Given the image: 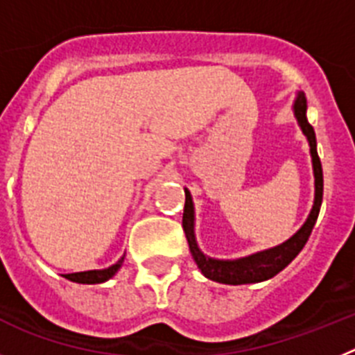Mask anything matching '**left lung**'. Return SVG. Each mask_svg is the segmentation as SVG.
I'll return each mask as SVG.
<instances>
[{
  "instance_id": "left-lung-1",
  "label": "left lung",
  "mask_w": 355,
  "mask_h": 355,
  "mask_svg": "<svg viewBox=\"0 0 355 355\" xmlns=\"http://www.w3.org/2000/svg\"><path fill=\"white\" fill-rule=\"evenodd\" d=\"M293 114L297 118L298 126H300L302 134L307 137L309 143L311 160H313V175H314V202L307 220L304 221L300 229L293 234L289 239L280 243L277 246H271L268 250L255 252V254L245 255L239 259H214L203 254L200 250L198 241L195 236V203L191 196L189 189L184 187L186 193V205H184V218H182V227L186 232L187 243H189V250L193 259H195L196 266L200 268L203 275L207 279L220 282V284H254V282H263V280L275 277L279 271L284 270L293 259L300 254L304 245L307 243L313 230L314 223L318 220V212L322 207L323 198V171L322 162H320L318 152H316V135L314 128L307 121V101L304 92H297L295 101H293Z\"/></svg>"
}]
</instances>
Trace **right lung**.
Wrapping results in <instances>:
<instances>
[{"mask_svg":"<svg viewBox=\"0 0 355 355\" xmlns=\"http://www.w3.org/2000/svg\"><path fill=\"white\" fill-rule=\"evenodd\" d=\"M123 261H125V255L119 259L118 263L112 264V266L103 268V270H89L78 271V273H67L66 279L73 280V282H78V284H101V282H107V280L112 279V277L118 273L119 268L123 266Z\"/></svg>","mask_w":355,"mask_h":355,"instance_id":"1","label":"right lung"}]
</instances>
